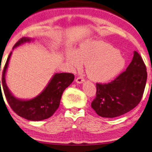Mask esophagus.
Listing matches in <instances>:
<instances>
[{
    "label": "esophagus",
    "instance_id": "1",
    "mask_svg": "<svg viewBox=\"0 0 152 152\" xmlns=\"http://www.w3.org/2000/svg\"><path fill=\"white\" fill-rule=\"evenodd\" d=\"M75 81H76V82H77V83H79V84H80V83H82L83 82H84V79L82 77L80 76V77H78L76 79Z\"/></svg>",
    "mask_w": 152,
    "mask_h": 152
}]
</instances>
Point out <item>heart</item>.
<instances>
[{
  "label": "heart",
  "instance_id": "b5f03b06",
  "mask_svg": "<svg viewBox=\"0 0 152 152\" xmlns=\"http://www.w3.org/2000/svg\"><path fill=\"white\" fill-rule=\"evenodd\" d=\"M68 61L76 68L86 64L88 77L96 82H106L123 69L125 61L117 50L102 41H88L83 43L76 53H67Z\"/></svg>",
  "mask_w": 152,
  "mask_h": 152
}]
</instances>
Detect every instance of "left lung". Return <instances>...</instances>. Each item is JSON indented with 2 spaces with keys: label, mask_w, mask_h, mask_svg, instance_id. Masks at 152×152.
Segmentation results:
<instances>
[{
  "label": "left lung",
  "mask_w": 152,
  "mask_h": 152,
  "mask_svg": "<svg viewBox=\"0 0 152 152\" xmlns=\"http://www.w3.org/2000/svg\"><path fill=\"white\" fill-rule=\"evenodd\" d=\"M147 77L146 66L135 51L126 70L109 83H97L96 97L91 107L103 118H115L127 113L141 101Z\"/></svg>",
  "instance_id": "left-lung-1"
}]
</instances>
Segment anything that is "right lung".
I'll return each instance as SVG.
<instances>
[{"label":"right lung","instance_id":"obj_1","mask_svg":"<svg viewBox=\"0 0 152 152\" xmlns=\"http://www.w3.org/2000/svg\"><path fill=\"white\" fill-rule=\"evenodd\" d=\"M30 41V38L22 37L15 43L13 48ZM12 53L8 56L2 75L3 89L11 109L20 117L32 121H40L51 117L59 107L64 91L73 82L74 75L69 72L56 73L40 95L30 100H20L12 95L5 83V72Z\"/></svg>","mask_w":152,"mask_h":152}]
</instances>
